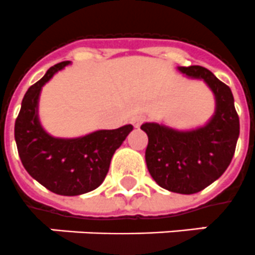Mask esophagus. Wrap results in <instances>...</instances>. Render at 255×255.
Listing matches in <instances>:
<instances>
[{"instance_id": "34e87169", "label": "esophagus", "mask_w": 255, "mask_h": 255, "mask_svg": "<svg viewBox=\"0 0 255 255\" xmlns=\"http://www.w3.org/2000/svg\"><path fill=\"white\" fill-rule=\"evenodd\" d=\"M143 121H144L143 116H134V117L131 118V124H133L135 128H138V126H139Z\"/></svg>"}]
</instances>
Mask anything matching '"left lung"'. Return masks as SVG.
Listing matches in <instances>:
<instances>
[{"label": "left lung", "mask_w": 255, "mask_h": 255, "mask_svg": "<svg viewBox=\"0 0 255 255\" xmlns=\"http://www.w3.org/2000/svg\"><path fill=\"white\" fill-rule=\"evenodd\" d=\"M187 76L203 79L215 93L216 113L203 128L178 131L147 122L146 164L158 184L171 192L191 195L217 180L231 164L240 135L238 118L231 88L200 66L179 67Z\"/></svg>", "instance_id": "8db88e82"}]
</instances>
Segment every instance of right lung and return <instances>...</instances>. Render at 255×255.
Wrapping results in <instances>:
<instances>
[{"mask_svg":"<svg viewBox=\"0 0 255 255\" xmlns=\"http://www.w3.org/2000/svg\"><path fill=\"white\" fill-rule=\"evenodd\" d=\"M68 63L51 67L27 89L15 120L14 137L22 164L36 182L58 195L77 196L93 191L104 182L112 156L133 130V125L99 130L75 139L48 135L38 120L40 89Z\"/></svg>","mask_w":255,"mask_h":255,"instance_id":"right-lung-1","label":"right lung"}]
</instances>
